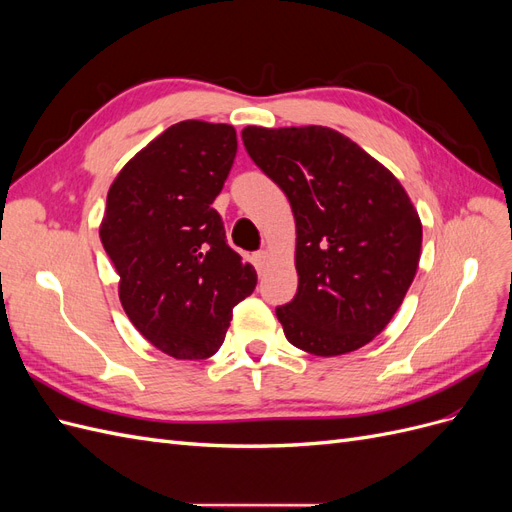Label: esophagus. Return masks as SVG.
<instances>
[{"instance_id":"1","label":"esophagus","mask_w":512,"mask_h":512,"mask_svg":"<svg viewBox=\"0 0 512 512\" xmlns=\"http://www.w3.org/2000/svg\"><path fill=\"white\" fill-rule=\"evenodd\" d=\"M267 260H269V254L265 252V250H258L254 256H252V262H254V267H256V271H262L267 267Z\"/></svg>"}]
</instances>
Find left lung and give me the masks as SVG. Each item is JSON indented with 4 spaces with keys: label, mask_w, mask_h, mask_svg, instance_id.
<instances>
[{
    "label": "left lung",
    "mask_w": 512,
    "mask_h": 512,
    "mask_svg": "<svg viewBox=\"0 0 512 512\" xmlns=\"http://www.w3.org/2000/svg\"><path fill=\"white\" fill-rule=\"evenodd\" d=\"M241 136L297 222L299 288L275 309L286 339L316 356L359 350L391 322L421 258L406 190L331 128L247 126Z\"/></svg>",
    "instance_id": "left-lung-1"
}]
</instances>
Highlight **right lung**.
Segmentation results:
<instances>
[{
    "instance_id": "right-lung-1",
    "label": "right lung",
    "mask_w": 512,
    "mask_h": 512,
    "mask_svg": "<svg viewBox=\"0 0 512 512\" xmlns=\"http://www.w3.org/2000/svg\"><path fill=\"white\" fill-rule=\"evenodd\" d=\"M235 156L232 126L179 121L123 166L106 196L100 239L121 305L149 344L181 361L220 350L232 309L258 282L211 207Z\"/></svg>"
}]
</instances>
